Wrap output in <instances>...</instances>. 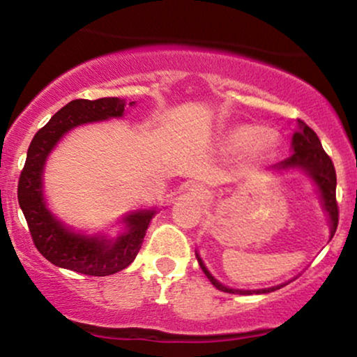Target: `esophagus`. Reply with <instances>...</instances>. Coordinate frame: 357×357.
Masks as SVG:
<instances>
[{"instance_id":"obj_1","label":"esophagus","mask_w":357,"mask_h":357,"mask_svg":"<svg viewBox=\"0 0 357 357\" xmlns=\"http://www.w3.org/2000/svg\"><path fill=\"white\" fill-rule=\"evenodd\" d=\"M188 190H190V193L193 197H195L197 200H204L205 197H206V190L204 187H200V185H192L190 188H188Z\"/></svg>"}]
</instances>
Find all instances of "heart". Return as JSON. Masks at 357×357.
Returning <instances> with one entry per match:
<instances>
[{
  "instance_id": "obj_1",
  "label": "heart",
  "mask_w": 357,
  "mask_h": 357,
  "mask_svg": "<svg viewBox=\"0 0 357 357\" xmlns=\"http://www.w3.org/2000/svg\"><path fill=\"white\" fill-rule=\"evenodd\" d=\"M220 147L227 152H241L246 162H268L275 158L281 145L276 130L257 124H238L223 132L218 139Z\"/></svg>"
}]
</instances>
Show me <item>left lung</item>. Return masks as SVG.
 Instances as JSON below:
<instances>
[{"instance_id":"left-lung-1","label":"left lung","mask_w":357,"mask_h":357,"mask_svg":"<svg viewBox=\"0 0 357 357\" xmlns=\"http://www.w3.org/2000/svg\"><path fill=\"white\" fill-rule=\"evenodd\" d=\"M266 172L270 174H286V172H303L307 178L311 180V183L318 188L319 192V200L321 206H323L324 213L328 217L329 223V240L333 238L334 233L337 228V204H336V170L331 158L328 157V153L324 152L323 145H321L318 135L314 134L313 129H310L305 122L298 119L296 121V129H294L293 139H291V155L284 158L283 162L268 167ZM195 257L199 259V265L202 271L205 273L206 278L210 280L215 288L220 291L231 293V294H266L276 289L283 288L286 283L270 286V288H261V289H238V288H230V286L220 283L215 278L212 273L208 271V268L205 266L204 259L195 250Z\"/></svg>"}]
</instances>
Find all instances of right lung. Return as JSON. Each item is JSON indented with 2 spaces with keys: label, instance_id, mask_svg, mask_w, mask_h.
<instances>
[{
  "label": "right lung",
  "instance_id": "obj_1",
  "mask_svg": "<svg viewBox=\"0 0 357 357\" xmlns=\"http://www.w3.org/2000/svg\"><path fill=\"white\" fill-rule=\"evenodd\" d=\"M129 105H135L130 102ZM127 102L119 98L76 99L66 104L31 140L17 183V202L28 222L34 245L52 265L89 276H107L124 270L137 257L157 206L130 210L119 220V231L87 233L64 223L47 205L44 170L50 153L68 132L79 126L121 119Z\"/></svg>",
  "mask_w": 357,
  "mask_h": 357
}]
</instances>
